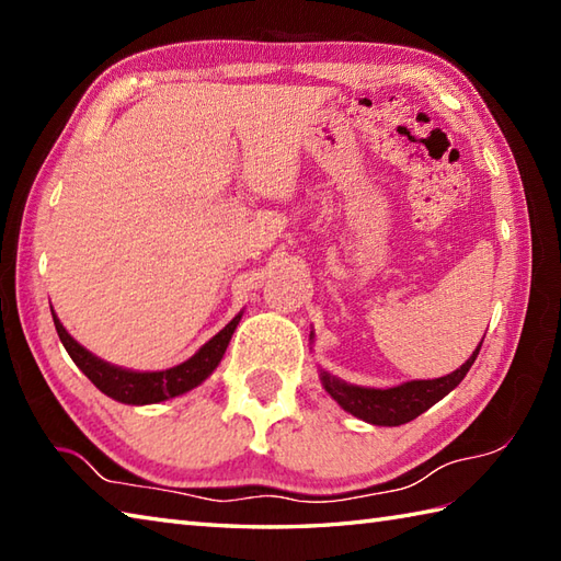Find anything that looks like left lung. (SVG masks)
<instances>
[{
    "label": "left lung",
    "mask_w": 561,
    "mask_h": 561,
    "mask_svg": "<svg viewBox=\"0 0 561 561\" xmlns=\"http://www.w3.org/2000/svg\"><path fill=\"white\" fill-rule=\"evenodd\" d=\"M480 347L482 342L478 344V350L472 352L470 359L448 376L428 378V380H408V383H400L392 388L354 386V383H347V380L332 376L330 371H325V368H318V374L328 396L335 400L344 412H350L356 416V420H364L376 426H400L416 420V416L426 412L432 404L444 400L453 388L460 386V380L470 371L474 359H478Z\"/></svg>",
    "instance_id": "obj_1"
}]
</instances>
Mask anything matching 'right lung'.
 I'll use <instances>...</instances> for the list:
<instances>
[{
    "instance_id": "1",
    "label": "right lung",
    "mask_w": 561,
    "mask_h": 561,
    "mask_svg": "<svg viewBox=\"0 0 561 561\" xmlns=\"http://www.w3.org/2000/svg\"><path fill=\"white\" fill-rule=\"evenodd\" d=\"M241 318H243V311L238 313L224 330H219L209 342L202 344V347L183 364L163 368V371H133V368H123L111 362H103L101 356L89 352L83 344H79L69 335L67 328L59 323V318L53 311L55 330L59 340H62L67 354L71 356V362L81 368L83 376H87L101 392H105V396L123 404L163 402L178 396H185V392L197 388L199 383H205V380L214 374V368H217L219 362L224 359V352L229 347V342L233 337L238 323H241Z\"/></svg>"
}]
</instances>
